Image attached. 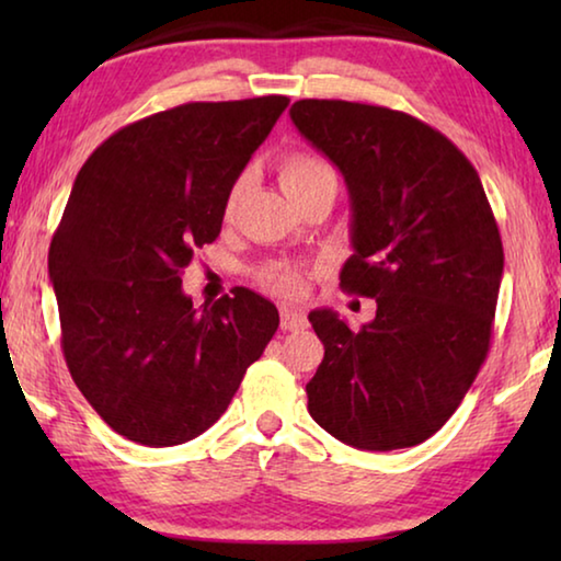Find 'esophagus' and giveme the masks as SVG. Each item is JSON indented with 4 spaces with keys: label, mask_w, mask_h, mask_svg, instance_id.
I'll return each instance as SVG.
<instances>
[{
    "label": "esophagus",
    "mask_w": 561,
    "mask_h": 561,
    "mask_svg": "<svg viewBox=\"0 0 561 561\" xmlns=\"http://www.w3.org/2000/svg\"><path fill=\"white\" fill-rule=\"evenodd\" d=\"M279 324L284 331H304L309 327L307 314L299 309H291V307H282L279 309Z\"/></svg>",
    "instance_id": "obj_1"
}]
</instances>
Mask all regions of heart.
Wrapping results in <instances>:
<instances>
[{
	"mask_svg": "<svg viewBox=\"0 0 561 561\" xmlns=\"http://www.w3.org/2000/svg\"><path fill=\"white\" fill-rule=\"evenodd\" d=\"M279 183L284 187V193L297 203L314 187L324 183H336V170L327 158H321L317 153H289L284 156V160L279 163ZM244 187H247V178L242 175L232 185L230 195H227V203H225L227 215H232L234 207L240 205ZM304 277H307V272L297 267V264H287V262L264 264V267L257 272V282L262 287L284 294V297H297V294H301Z\"/></svg>",
	"mask_w": 561,
	"mask_h": 561,
	"instance_id": "obj_1",
	"label": "heart"
}]
</instances>
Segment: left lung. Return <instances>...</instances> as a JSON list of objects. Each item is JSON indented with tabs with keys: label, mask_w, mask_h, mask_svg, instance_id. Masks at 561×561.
I'll return each mask as SVG.
<instances>
[{
	"label": "left lung",
	"mask_w": 561,
	"mask_h": 561,
	"mask_svg": "<svg viewBox=\"0 0 561 561\" xmlns=\"http://www.w3.org/2000/svg\"><path fill=\"white\" fill-rule=\"evenodd\" d=\"M294 126L346 180L354 254L341 287L376 299L351 331L317 309L324 360L309 413L360 450L411 448L438 433L485 364L502 282L500 230L462 150L403 111L304 99Z\"/></svg>",
	"instance_id": "obj_1"
}]
</instances>
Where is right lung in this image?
<instances>
[{"label": "right lung", "instance_id": "obj_1", "mask_svg": "<svg viewBox=\"0 0 561 561\" xmlns=\"http://www.w3.org/2000/svg\"><path fill=\"white\" fill-rule=\"evenodd\" d=\"M287 96L197 101L93 150L49 247L73 383L123 438L168 448L220 417L279 327L250 289L197 311L183 270L222 230L227 195Z\"/></svg>", "mask_w": 561, "mask_h": 561}]
</instances>
